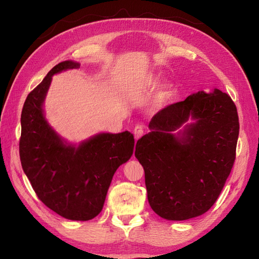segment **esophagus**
Wrapping results in <instances>:
<instances>
[{"label": "esophagus", "mask_w": 259, "mask_h": 259, "mask_svg": "<svg viewBox=\"0 0 259 259\" xmlns=\"http://www.w3.org/2000/svg\"><path fill=\"white\" fill-rule=\"evenodd\" d=\"M134 135H135V138L136 139H139L140 137L144 135V126L142 125H136L135 129H134Z\"/></svg>", "instance_id": "obj_1"}]
</instances>
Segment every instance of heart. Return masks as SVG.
Segmentation results:
<instances>
[{"label": "heart", "instance_id": "b5f03b06", "mask_svg": "<svg viewBox=\"0 0 259 259\" xmlns=\"http://www.w3.org/2000/svg\"><path fill=\"white\" fill-rule=\"evenodd\" d=\"M158 78L153 74H147L144 79L141 80L140 83V88H144V89H151V88L156 87L158 84ZM175 90L174 88L171 87H164L162 90H160L158 92L157 95V102L159 104L166 103L169 99H171V97L174 96Z\"/></svg>", "mask_w": 259, "mask_h": 259}]
</instances>
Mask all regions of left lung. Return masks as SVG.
<instances>
[{
	"instance_id": "1",
	"label": "left lung",
	"mask_w": 259,
	"mask_h": 259,
	"mask_svg": "<svg viewBox=\"0 0 259 259\" xmlns=\"http://www.w3.org/2000/svg\"><path fill=\"white\" fill-rule=\"evenodd\" d=\"M187 125L175 135L190 117ZM150 133L137 141L148 201L159 216L186 221L216 202L232 171L239 135L237 108L227 93L199 91L153 115Z\"/></svg>"
}]
</instances>
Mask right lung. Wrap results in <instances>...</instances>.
Wrapping results in <instances>:
<instances>
[{
  "label": "right lung",
  "mask_w": 259,
  "mask_h": 259,
  "mask_svg": "<svg viewBox=\"0 0 259 259\" xmlns=\"http://www.w3.org/2000/svg\"><path fill=\"white\" fill-rule=\"evenodd\" d=\"M79 63L63 61L26 97L21 114L20 159L33 190L47 207L70 221H90L102 210L115 170L133 156L134 135L100 134L75 147L64 144L45 118L52 75Z\"/></svg>",
  "instance_id": "obj_1"
}]
</instances>
